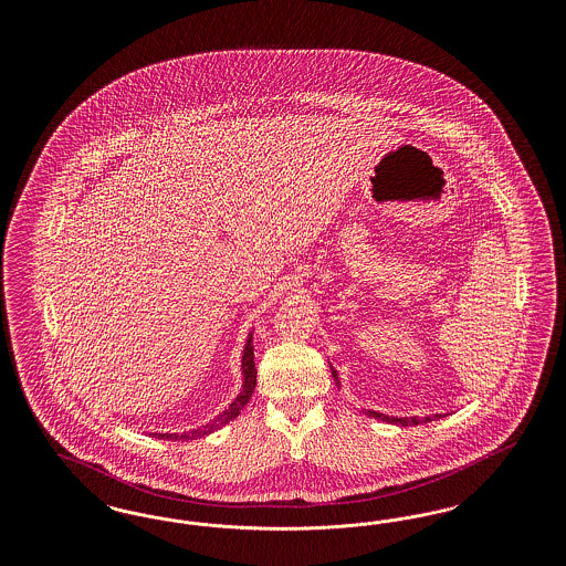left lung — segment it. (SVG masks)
Listing matches in <instances>:
<instances>
[{
  "mask_svg": "<svg viewBox=\"0 0 566 566\" xmlns=\"http://www.w3.org/2000/svg\"><path fill=\"white\" fill-rule=\"evenodd\" d=\"M331 371H333V377H335V384L339 386V377H337V371L331 367ZM365 413H369L371 418H377V420H386V422H392V424H401V427H411V424H420V422H431L432 418H395V416H384V413H377V411H365ZM434 418H441V413H437Z\"/></svg>",
  "mask_w": 566,
  "mask_h": 566,
  "instance_id": "left-lung-1",
  "label": "left lung"
}]
</instances>
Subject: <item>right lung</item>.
Masks as SVG:
<instances>
[{
	"label": "right lung",
	"instance_id": "1",
	"mask_svg": "<svg viewBox=\"0 0 566 566\" xmlns=\"http://www.w3.org/2000/svg\"><path fill=\"white\" fill-rule=\"evenodd\" d=\"M242 390L240 395L235 397V401L229 405L222 413H218L214 420L201 429H192V431L185 432H153L155 437L159 439H169V441H189V439H197V437H203V434H210V432L218 431L220 427L229 424L233 418L240 416V411L243 409V405H248L252 392H254V386H256V367H254V346H252V333L248 335L245 339V348L242 354Z\"/></svg>",
	"mask_w": 566,
	"mask_h": 566
}]
</instances>
